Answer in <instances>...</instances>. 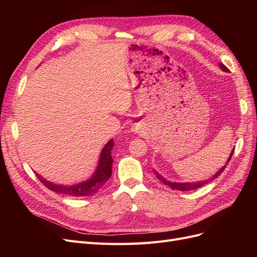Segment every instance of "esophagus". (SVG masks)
Listing matches in <instances>:
<instances>
[{"label": "esophagus", "instance_id": "1", "mask_svg": "<svg viewBox=\"0 0 257 257\" xmlns=\"http://www.w3.org/2000/svg\"><path fill=\"white\" fill-rule=\"evenodd\" d=\"M134 131H136V132H138L139 130H141V128H139V126H137V125H134V128H133Z\"/></svg>", "mask_w": 257, "mask_h": 257}]
</instances>
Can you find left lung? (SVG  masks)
Instances as JSON below:
<instances>
[{"label": "left lung", "instance_id": "1", "mask_svg": "<svg viewBox=\"0 0 257 257\" xmlns=\"http://www.w3.org/2000/svg\"><path fill=\"white\" fill-rule=\"evenodd\" d=\"M219 65H220V67L222 68V71H224V72H229V69H228L226 66H225L224 64L220 63ZM234 150H235V148H234V149H232V151H231V153H230V155H229V158H228V160H227L226 164H228V162L230 161V159H231V157H232V153H234ZM225 167H226V165L223 166V167L219 170V172H217L213 177L208 179V180H204V181H200V182H193V183H190V182H188V183H185V182H183V183L170 182V181H167L166 179L163 178L161 175H159L157 172H155V175H157V178L159 179V180H161L165 185L169 186L170 189L178 190V191H190V190H195V189H197V188H200V186H203V185H205V184H207V183H209V182L213 181L215 178H217V177H219V176L223 173V170L225 169Z\"/></svg>", "mask_w": 257, "mask_h": 257}]
</instances>
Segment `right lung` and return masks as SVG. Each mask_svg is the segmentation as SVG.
<instances>
[{
    "instance_id": "obj_1",
    "label": "right lung",
    "mask_w": 257,
    "mask_h": 257,
    "mask_svg": "<svg viewBox=\"0 0 257 257\" xmlns=\"http://www.w3.org/2000/svg\"><path fill=\"white\" fill-rule=\"evenodd\" d=\"M113 141L110 139L105 147L103 148L102 153H100V158L98 161V165L95 170L94 175H93L89 180L78 183L72 186L66 185H59L51 183L47 180H45L43 177L36 174L37 178L40 181L48 188L50 191H53L59 194H63V195H69L73 197H83V196H92L96 194L100 189L103 188L105 183L108 181V179L111 177L112 173V158H111V150L113 148Z\"/></svg>"
}]
</instances>
